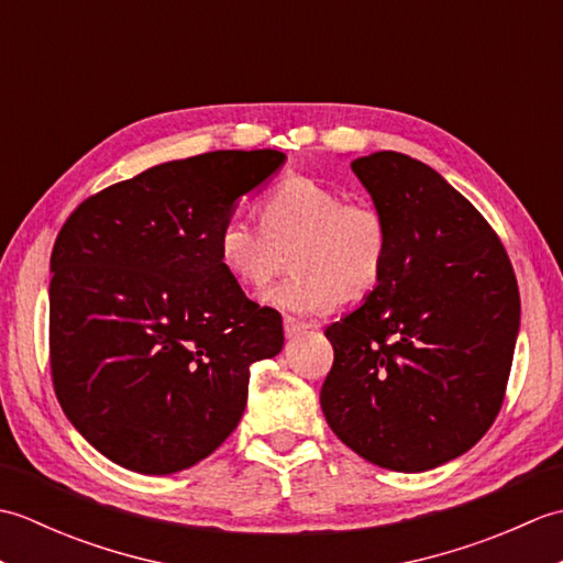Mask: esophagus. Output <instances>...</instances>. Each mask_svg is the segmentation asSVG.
<instances>
[{"instance_id": "esophagus-1", "label": "esophagus", "mask_w": 563, "mask_h": 563, "mask_svg": "<svg viewBox=\"0 0 563 563\" xmlns=\"http://www.w3.org/2000/svg\"><path fill=\"white\" fill-rule=\"evenodd\" d=\"M283 329H285V339H297V336H302V333H307L309 327L305 324V321H297L292 317H285Z\"/></svg>"}]
</instances>
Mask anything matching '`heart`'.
I'll return each mask as SVG.
<instances>
[{
	"mask_svg": "<svg viewBox=\"0 0 563 563\" xmlns=\"http://www.w3.org/2000/svg\"><path fill=\"white\" fill-rule=\"evenodd\" d=\"M261 224L230 214L218 232V261L234 280L263 288L292 261V273L258 302L295 317L329 314L343 297L361 302L387 273L391 234L367 200H343L339 188L292 176L263 196Z\"/></svg>",
	"mask_w": 563,
	"mask_h": 563,
	"instance_id": "1",
	"label": "heart"
}]
</instances>
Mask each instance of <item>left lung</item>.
<instances>
[{"instance_id":"1","label":"left lung","mask_w":563,"mask_h":563,"mask_svg":"<svg viewBox=\"0 0 563 563\" xmlns=\"http://www.w3.org/2000/svg\"><path fill=\"white\" fill-rule=\"evenodd\" d=\"M391 234L377 290L324 331L333 433L391 472H428L492 428L520 331L504 244L428 164L375 152L351 164Z\"/></svg>"}]
</instances>
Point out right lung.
Instances as JSON below:
<instances>
[{"mask_svg":"<svg viewBox=\"0 0 563 563\" xmlns=\"http://www.w3.org/2000/svg\"><path fill=\"white\" fill-rule=\"evenodd\" d=\"M275 150L166 162L69 214L51 256V367L69 423L140 474L206 460L246 409L251 365L283 319L218 261L239 198L283 169Z\"/></svg>","mask_w":563,"mask_h":563,"instance_id":"obj_1","label":"right lung"}]
</instances>
